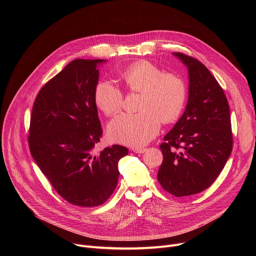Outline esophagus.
<instances>
[{
    "label": "esophagus",
    "instance_id": "esophagus-1",
    "mask_svg": "<svg viewBox=\"0 0 256 256\" xmlns=\"http://www.w3.org/2000/svg\"><path fill=\"white\" fill-rule=\"evenodd\" d=\"M132 151H134V153H138V154H142V153H144V152L146 151V148L138 147V148H134V149H132Z\"/></svg>",
    "mask_w": 256,
    "mask_h": 256
}]
</instances>
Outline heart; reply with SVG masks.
Wrapping results in <instances>:
<instances>
[{"label":"heart","instance_id":"heart-1","mask_svg":"<svg viewBox=\"0 0 256 256\" xmlns=\"http://www.w3.org/2000/svg\"><path fill=\"white\" fill-rule=\"evenodd\" d=\"M120 80L132 93H140L138 114H122L107 126L112 142L130 147H140L159 132L164 124L176 122L188 101V85L179 75L165 72L154 64L142 60L130 64ZM96 106L106 116L118 114L124 105V93L109 81H100L94 88Z\"/></svg>","mask_w":256,"mask_h":256}]
</instances>
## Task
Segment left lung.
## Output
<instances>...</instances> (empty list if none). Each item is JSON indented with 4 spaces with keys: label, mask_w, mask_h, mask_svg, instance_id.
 <instances>
[{
    "label": "left lung",
    "mask_w": 256,
    "mask_h": 256,
    "mask_svg": "<svg viewBox=\"0 0 256 256\" xmlns=\"http://www.w3.org/2000/svg\"><path fill=\"white\" fill-rule=\"evenodd\" d=\"M188 68L186 112L160 144L158 181L176 198L198 194L220 175L233 149L230 108L223 88L196 58L174 52Z\"/></svg>",
    "instance_id": "obj_1"
}]
</instances>
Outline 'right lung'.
Returning a JSON list of instances; mask_svg holds the SVG:
<instances>
[{"instance_id": "obj_1", "label": "right lung", "mask_w": 256, "mask_h": 256, "mask_svg": "<svg viewBox=\"0 0 256 256\" xmlns=\"http://www.w3.org/2000/svg\"><path fill=\"white\" fill-rule=\"evenodd\" d=\"M104 60H75L38 92L30 116V153L56 192L82 208L104 204L118 180L120 144L93 152L103 134L93 93Z\"/></svg>"}]
</instances>
